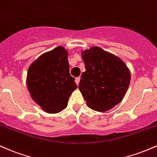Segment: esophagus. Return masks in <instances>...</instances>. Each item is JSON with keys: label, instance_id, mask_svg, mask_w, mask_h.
Returning <instances> with one entry per match:
<instances>
[{"label": "esophagus", "instance_id": "1", "mask_svg": "<svg viewBox=\"0 0 157 157\" xmlns=\"http://www.w3.org/2000/svg\"><path fill=\"white\" fill-rule=\"evenodd\" d=\"M75 83H76L77 85H78V84H79V82H80V77H76L75 79Z\"/></svg>", "mask_w": 157, "mask_h": 157}]
</instances>
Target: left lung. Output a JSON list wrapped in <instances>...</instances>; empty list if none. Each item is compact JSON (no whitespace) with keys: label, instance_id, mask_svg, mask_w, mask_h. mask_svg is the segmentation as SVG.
<instances>
[{"label":"left lung","instance_id":"obj_1","mask_svg":"<svg viewBox=\"0 0 157 157\" xmlns=\"http://www.w3.org/2000/svg\"><path fill=\"white\" fill-rule=\"evenodd\" d=\"M86 71L78 88L87 105L99 112L109 110L124 98L131 80L127 66L117 56L98 47L82 52Z\"/></svg>","mask_w":157,"mask_h":157}]
</instances>
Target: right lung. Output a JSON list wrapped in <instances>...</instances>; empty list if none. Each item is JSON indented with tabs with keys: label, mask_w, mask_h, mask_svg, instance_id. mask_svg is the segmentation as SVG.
<instances>
[{
	"label": "right lung",
	"mask_w": 157,
	"mask_h": 157,
	"mask_svg": "<svg viewBox=\"0 0 157 157\" xmlns=\"http://www.w3.org/2000/svg\"><path fill=\"white\" fill-rule=\"evenodd\" d=\"M26 84L32 98L45 112L56 113L66 108L77 85L70 74L65 49L58 47L36 59L28 70Z\"/></svg>",
	"instance_id": "1"
}]
</instances>
